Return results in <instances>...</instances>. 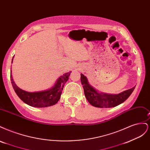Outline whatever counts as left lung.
Wrapping results in <instances>:
<instances>
[{"label":"left lung","instance_id":"1","mask_svg":"<svg viewBox=\"0 0 150 150\" xmlns=\"http://www.w3.org/2000/svg\"><path fill=\"white\" fill-rule=\"evenodd\" d=\"M81 81L86 98L92 106L96 108H112L125 101L134 91L135 86L119 94H107L99 92L89 83L86 77L81 74Z\"/></svg>","mask_w":150,"mask_h":150}]
</instances>
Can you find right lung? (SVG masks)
Returning a JSON list of instances; mask_svg holds the SVG:
<instances>
[{"label":"right lung","instance_id":"add662e5","mask_svg":"<svg viewBox=\"0 0 150 150\" xmlns=\"http://www.w3.org/2000/svg\"><path fill=\"white\" fill-rule=\"evenodd\" d=\"M13 59L12 63L13 62ZM11 74V83L16 93L21 100L28 105L35 108H46L56 104L59 100L66 83L69 79L71 72H66L60 76L54 85L48 89L37 92H28L21 89L15 84Z\"/></svg>","mask_w":150,"mask_h":150}]
</instances>
